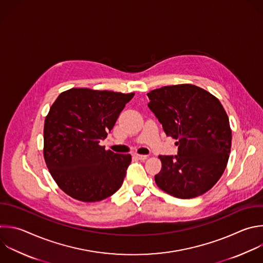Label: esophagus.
Here are the masks:
<instances>
[{
  "label": "esophagus",
  "instance_id": "1",
  "mask_svg": "<svg viewBox=\"0 0 263 263\" xmlns=\"http://www.w3.org/2000/svg\"><path fill=\"white\" fill-rule=\"evenodd\" d=\"M134 157L137 158L138 160H145L147 159V156L146 155H139V154H134Z\"/></svg>",
  "mask_w": 263,
  "mask_h": 263
}]
</instances>
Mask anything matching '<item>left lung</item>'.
<instances>
[{"instance_id": "left-lung-1", "label": "left lung", "mask_w": 263, "mask_h": 263, "mask_svg": "<svg viewBox=\"0 0 263 263\" xmlns=\"http://www.w3.org/2000/svg\"><path fill=\"white\" fill-rule=\"evenodd\" d=\"M146 95L165 134L179 145L178 155L159 156L156 184L182 199L205 193L221 178L230 154L231 130L222 104L193 84L163 86Z\"/></svg>"}]
</instances>
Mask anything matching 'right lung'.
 <instances>
[{
    "label": "right lung",
    "mask_w": 263,
    "mask_h": 263,
    "mask_svg": "<svg viewBox=\"0 0 263 263\" xmlns=\"http://www.w3.org/2000/svg\"><path fill=\"white\" fill-rule=\"evenodd\" d=\"M133 97L70 89L51 105L44 122V159L54 182L72 198L100 201L121 188L131 155L105 151L99 143Z\"/></svg>",
    "instance_id": "right-lung-1"
}]
</instances>
